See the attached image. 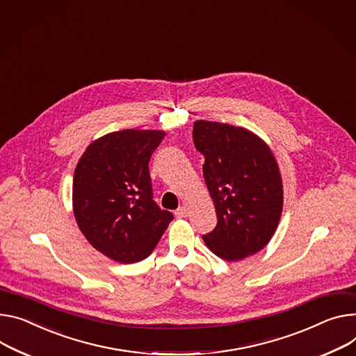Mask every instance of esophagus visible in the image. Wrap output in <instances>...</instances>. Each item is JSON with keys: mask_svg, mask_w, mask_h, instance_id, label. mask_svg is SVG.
Masks as SVG:
<instances>
[{"mask_svg": "<svg viewBox=\"0 0 356 356\" xmlns=\"http://www.w3.org/2000/svg\"><path fill=\"white\" fill-rule=\"evenodd\" d=\"M188 213H189V211H188L186 207H179V208L175 211V216H177V218H186Z\"/></svg>", "mask_w": 356, "mask_h": 356, "instance_id": "34e87169", "label": "esophagus"}]
</instances>
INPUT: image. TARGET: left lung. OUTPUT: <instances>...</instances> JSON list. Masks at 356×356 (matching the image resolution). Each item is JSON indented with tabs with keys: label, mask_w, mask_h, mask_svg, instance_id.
I'll return each mask as SVG.
<instances>
[{
	"label": "left lung",
	"mask_w": 356,
	"mask_h": 356,
	"mask_svg": "<svg viewBox=\"0 0 356 356\" xmlns=\"http://www.w3.org/2000/svg\"><path fill=\"white\" fill-rule=\"evenodd\" d=\"M195 148L205 156V184L218 222L204 235L207 247L225 261L259 252L278 228L284 186L278 162L252 131L222 122H194Z\"/></svg>",
	"instance_id": "obj_1"
}]
</instances>
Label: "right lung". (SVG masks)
<instances>
[{"label":"right lung","mask_w":356,"mask_h":356,"mask_svg":"<svg viewBox=\"0 0 356 356\" xmlns=\"http://www.w3.org/2000/svg\"><path fill=\"white\" fill-rule=\"evenodd\" d=\"M165 136L155 129H122L92 141L72 181L75 221L92 247L121 264L145 259L174 216L152 200L148 163Z\"/></svg>","instance_id":"obj_1"}]
</instances>
